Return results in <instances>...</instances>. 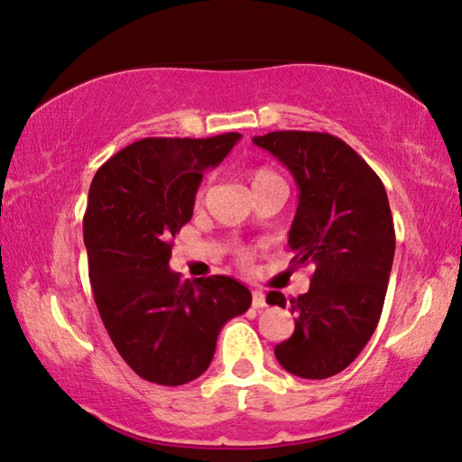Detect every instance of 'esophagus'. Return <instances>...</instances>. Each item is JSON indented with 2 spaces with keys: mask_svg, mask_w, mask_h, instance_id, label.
I'll use <instances>...</instances> for the list:
<instances>
[{
  "mask_svg": "<svg viewBox=\"0 0 462 462\" xmlns=\"http://www.w3.org/2000/svg\"><path fill=\"white\" fill-rule=\"evenodd\" d=\"M264 306H267V297H264V293L253 291V308L261 310V308H264Z\"/></svg>",
  "mask_w": 462,
  "mask_h": 462,
  "instance_id": "esophagus-1",
  "label": "esophagus"
}]
</instances>
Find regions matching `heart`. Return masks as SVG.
Instances as JSON below:
<instances>
[{"mask_svg":"<svg viewBox=\"0 0 462 462\" xmlns=\"http://www.w3.org/2000/svg\"><path fill=\"white\" fill-rule=\"evenodd\" d=\"M248 181H250V187H253V191H254V189H259V187L267 185L271 181H279V177L269 169H253L248 173ZM203 193H206V181H203L198 187V189H195V201L199 203L203 199ZM240 256H242V259H246V253H240Z\"/></svg>","mask_w":462,"mask_h":462,"instance_id":"heart-1","label":"heart"}]
</instances>
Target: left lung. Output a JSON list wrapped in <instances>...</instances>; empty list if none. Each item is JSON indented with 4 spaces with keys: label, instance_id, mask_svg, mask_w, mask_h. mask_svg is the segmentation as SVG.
I'll list each match as a JSON object with an SVG mask.
<instances>
[{
    "label": "left lung",
    "instance_id": "left-lung-1",
    "mask_svg": "<svg viewBox=\"0 0 462 462\" xmlns=\"http://www.w3.org/2000/svg\"><path fill=\"white\" fill-rule=\"evenodd\" d=\"M253 143L291 171L300 203L287 242L295 264L314 267L308 293L289 300L295 330L275 356L297 377H332L361 355L383 311L395 254L385 187L326 132H269ZM267 303L285 308L287 300L271 291Z\"/></svg>",
    "mask_w": 462,
    "mask_h": 462
}]
</instances>
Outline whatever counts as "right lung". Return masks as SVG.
Returning <instances> with one entry per match:
<instances>
[{"mask_svg": "<svg viewBox=\"0 0 462 462\" xmlns=\"http://www.w3.org/2000/svg\"><path fill=\"white\" fill-rule=\"evenodd\" d=\"M240 140L144 138L97 169L83 217L93 300L126 365L144 381L185 385L208 369L222 326L250 308L236 279L183 281L173 238L191 220L203 171Z\"/></svg>", "mask_w": 462, "mask_h": 462, "instance_id": "right-lung-1", "label": "right lung"}]
</instances>
